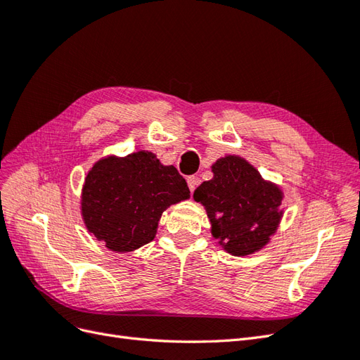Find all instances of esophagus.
Returning <instances> with one entry per match:
<instances>
[{"instance_id":"1","label":"esophagus","mask_w":360,"mask_h":360,"mask_svg":"<svg viewBox=\"0 0 360 360\" xmlns=\"http://www.w3.org/2000/svg\"><path fill=\"white\" fill-rule=\"evenodd\" d=\"M200 184V179L197 176H191L188 177V186H189V191L193 192L195 189H197V186Z\"/></svg>"}]
</instances>
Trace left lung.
Instances as JSON below:
<instances>
[{
	"label": "left lung",
	"mask_w": 360,
	"mask_h": 360,
	"mask_svg": "<svg viewBox=\"0 0 360 360\" xmlns=\"http://www.w3.org/2000/svg\"><path fill=\"white\" fill-rule=\"evenodd\" d=\"M213 179L195 189L205 207L212 234L228 254L245 257L266 246L282 217V191L238 156L217 159Z\"/></svg>",
	"instance_id": "obj_1"
}]
</instances>
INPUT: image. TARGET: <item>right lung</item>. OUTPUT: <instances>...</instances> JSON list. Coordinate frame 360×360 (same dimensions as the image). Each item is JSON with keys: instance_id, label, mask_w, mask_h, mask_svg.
<instances>
[{"instance_id": "obj_1", "label": "right lung", "mask_w": 360, "mask_h": 360, "mask_svg": "<svg viewBox=\"0 0 360 360\" xmlns=\"http://www.w3.org/2000/svg\"><path fill=\"white\" fill-rule=\"evenodd\" d=\"M191 198L188 183L150 151L94 163L82 188V219L99 242L130 252L153 240L163 210Z\"/></svg>"}]
</instances>
